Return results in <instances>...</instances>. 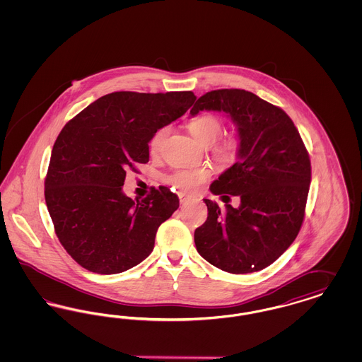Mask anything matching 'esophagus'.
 I'll return each instance as SVG.
<instances>
[{"label":"esophagus","instance_id":"1","mask_svg":"<svg viewBox=\"0 0 362 362\" xmlns=\"http://www.w3.org/2000/svg\"><path fill=\"white\" fill-rule=\"evenodd\" d=\"M177 195H179V201H180V204H185V202H187L189 199V195L185 194V192H179Z\"/></svg>","mask_w":362,"mask_h":362}]
</instances>
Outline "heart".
Segmentation results:
<instances>
[{
    "label": "heart",
    "mask_w": 362,
    "mask_h": 362,
    "mask_svg": "<svg viewBox=\"0 0 362 362\" xmlns=\"http://www.w3.org/2000/svg\"><path fill=\"white\" fill-rule=\"evenodd\" d=\"M189 133L197 138L201 144L209 145L211 153L216 156L220 161H232L239 155L241 139L238 134L230 133L220 137L224 129L223 121L214 114H201L187 123ZM170 132L168 126H163L157 129L153 136L149 139V151L151 153H158L161 145ZM211 176L210 170L207 168H197V170H177L167 177V182L176 189L183 191H194L201 187L207 179Z\"/></svg>",
    "instance_id": "1"
}]
</instances>
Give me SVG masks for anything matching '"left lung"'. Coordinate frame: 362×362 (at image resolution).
Listing matches in <instances>:
<instances>
[{
  "mask_svg": "<svg viewBox=\"0 0 362 362\" xmlns=\"http://www.w3.org/2000/svg\"><path fill=\"white\" fill-rule=\"evenodd\" d=\"M204 110L223 111L238 126L239 160L210 191L223 201L239 196L241 206L225 203L221 209L204 199L209 213L194 233L197 251L226 273L259 272L276 262L301 229L310 183L308 151L289 115L252 92L210 90L189 114Z\"/></svg>",
  "mask_w": 362,
  "mask_h": 362,
  "instance_id": "8db88e82",
  "label": "left lung"
}]
</instances>
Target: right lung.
<instances>
[{"instance_id":"obj_1","label":"right lung","mask_w":362,"mask_h":362,"mask_svg":"<svg viewBox=\"0 0 362 362\" xmlns=\"http://www.w3.org/2000/svg\"><path fill=\"white\" fill-rule=\"evenodd\" d=\"M191 90L112 92L89 104L52 146L45 199L54 230L80 266L118 274L155 247L158 226L179 207L164 186L134 202L122 192L126 170L149 161V139L195 102Z\"/></svg>"}]
</instances>
